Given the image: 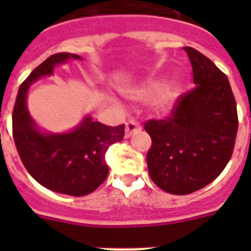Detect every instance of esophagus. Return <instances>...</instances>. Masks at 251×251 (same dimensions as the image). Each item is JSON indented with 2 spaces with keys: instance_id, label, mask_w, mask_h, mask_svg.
<instances>
[{
  "instance_id": "1",
  "label": "esophagus",
  "mask_w": 251,
  "mask_h": 251,
  "mask_svg": "<svg viewBox=\"0 0 251 251\" xmlns=\"http://www.w3.org/2000/svg\"><path fill=\"white\" fill-rule=\"evenodd\" d=\"M141 129L138 122L134 120H127L126 121V129H125V137H130L133 133H136Z\"/></svg>"
}]
</instances>
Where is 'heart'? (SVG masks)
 Segmentation results:
<instances>
[{
	"label": "heart",
	"mask_w": 251,
	"mask_h": 251,
	"mask_svg": "<svg viewBox=\"0 0 251 251\" xmlns=\"http://www.w3.org/2000/svg\"><path fill=\"white\" fill-rule=\"evenodd\" d=\"M179 84L177 83H169L167 86L161 87L158 82H152L147 88H144L140 93V98L148 99L157 95L156 98V107L161 111L169 110L175 103V100L179 95Z\"/></svg>",
	"instance_id": "heart-1"
}]
</instances>
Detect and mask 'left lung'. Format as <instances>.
Returning <instances> with one entry per match:
<instances>
[{"label": "left lung", "mask_w": 251, "mask_h": 251, "mask_svg": "<svg viewBox=\"0 0 251 251\" xmlns=\"http://www.w3.org/2000/svg\"><path fill=\"white\" fill-rule=\"evenodd\" d=\"M195 87L176 99L171 114L144 124L152 138L147 163L153 183L172 195L210 184L230 161L238 131L235 98L226 74L191 47Z\"/></svg>", "instance_id": "1"}]
</instances>
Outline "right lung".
Masks as SVG:
<instances>
[{"mask_svg": "<svg viewBox=\"0 0 251 251\" xmlns=\"http://www.w3.org/2000/svg\"><path fill=\"white\" fill-rule=\"evenodd\" d=\"M75 53L59 52L37 66L21 83L12 114V129L17 152L26 171L43 187L71 196H84L103 183L109 167L104 163L107 148L125 136V125L107 126L90 117L66 134H41L26 109V91L32 82L51 75L53 67Z\"/></svg>", "mask_w": 251, "mask_h": 251, "instance_id": "right-lung-1", "label": "right lung"}]
</instances>
